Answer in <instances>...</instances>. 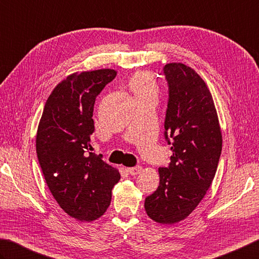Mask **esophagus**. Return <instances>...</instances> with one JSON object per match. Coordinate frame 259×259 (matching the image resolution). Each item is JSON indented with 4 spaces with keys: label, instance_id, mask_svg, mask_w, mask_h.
<instances>
[{
    "label": "esophagus",
    "instance_id": "1",
    "mask_svg": "<svg viewBox=\"0 0 259 259\" xmlns=\"http://www.w3.org/2000/svg\"><path fill=\"white\" fill-rule=\"evenodd\" d=\"M142 167H140V165H138V167H133V168H128L127 171L132 175V176H136L142 172Z\"/></svg>",
    "mask_w": 259,
    "mask_h": 259
}]
</instances>
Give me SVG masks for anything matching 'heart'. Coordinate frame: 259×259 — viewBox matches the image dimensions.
<instances>
[{"label":"heart","mask_w":259,"mask_h":259,"mask_svg":"<svg viewBox=\"0 0 259 259\" xmlns=\"http://www.w3.org/2000/svg\"><path fill=\"white\" fill-rule=\"evenodd\" d=\"M128 85L133 91L135 98L155 97L157 98L159 87L154 76L150 72H138L131 77Z\"/></svg>","instance_id":"1"}]
</instances>
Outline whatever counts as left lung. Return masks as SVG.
Returning <instances> with one entry per match:
<instances>
[{"label": "left lung", "instance_id": "1", "mask_svg": "<svg viewBox=\"0 0 259 259\" xmlns=\"http://www.w3.org/2000/svg\"><path fill=\"white\" fill-rule=\"evenodd\" d=\"M168 83L164 139L171 145L160 184L145 198L148 215L158 223L186 219L211 186L222 151V134L211 92L203 79L182 63L163 67Z\"/></svg>", "mask_w": 259, "mask_h": 259}]
</instances>
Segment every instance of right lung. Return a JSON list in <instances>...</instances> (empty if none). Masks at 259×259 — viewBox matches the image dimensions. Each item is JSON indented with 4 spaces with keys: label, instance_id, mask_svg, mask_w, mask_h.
Segmentation results:
<instances>
[{
    "label": "right lung",
    "instance_id": "obj_1",
    "mask_svg": "<svg viewBox=\"0 0 259 259\" xmlns=\"http://www.w3.org/2000/svg\"><path fill=\"white\" fill-rule=\"evenodd\" d=\"M116 74L104 69L67 76L48 97L39 121L36 151L47 186L64 212L80 221L107 211L120 179L90 144L96 98Z\"/></svg>",
    "mask_w": 259,
    "mask_h": 259
}]
</instances>
